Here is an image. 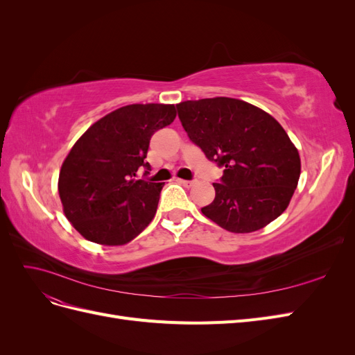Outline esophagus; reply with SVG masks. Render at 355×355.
<instances>
[{"label": "esophagus", "mask_w": 355, "mask_h": 355, "mask_svg": "<svg viewBox=\"0 0 355 355\" xmlns=\"http://www.w3.org/2000/svg\"><path fill=\"white\" fill-rule=\"evenodd\" d=\"M179 184H182L184 187H187V188H191V187H194L197 182L196 180H184V179H179Z\"/></svg>", "instance_id": "esophagus-1"}]
</instances>
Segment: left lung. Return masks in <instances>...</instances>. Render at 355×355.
I'll return each instance as SVG.
<instances>
[{
  "label": "left lung",
  "instance_id": "obj_1",
  "mask_svg": "<svg viewBox=\"0 0 355 355\" xmlns=\"http://www.w3.org/2000/svg\"><path fill=\"white\" fill-rule=\"evenodd\" d=\"M189 141L223 168L216 196L202 207L220 228L244 234L263 228L287 209L300 158L284 128L256 106L231 98L176 105Z\"/></svg>",
  "mask_w": 355,
  "mask_h": 355
}]
</instances>
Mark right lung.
Listing matches in <instances>:
<instances>
[{"label": "right lung", "mask_w": 355, "mask_h": 355, "mask_svg": "<svg viewBox=\"0 0 355 355\" xmlns=\"http://www.w3.org/2000/svg\"><path fill=\"white\" fill-rule=\"evenodd\" d=\"M176 116L175 105H127L96 121L63 161L59 196L63 211L84 239L121 245L155 216L163 184L137 179L153 135Z\"/></svg>", "instance_id": "right-lung-1"}]
</instances>
